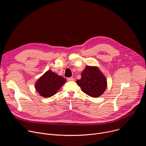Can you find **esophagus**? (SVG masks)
Instances as JSON below:
<instances>
[{
    "instance_id": "1",
    "label": "esophagus",
    "mask_w": 146,
    "mask_h": 146,
    "mask_svg": "<svg viewBox=\"0 0 146 146\" xmlns=\"http://www.w3.org/2000/svg\"><path fill=\"white\" fill-rule=\"evenodd\" d=\"M68 81H73L74 80V78H73V77H69V78H68Z\"/></svg>"
}]
</instances>
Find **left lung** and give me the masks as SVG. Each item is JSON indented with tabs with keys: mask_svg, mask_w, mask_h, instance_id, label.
I'll return each instance as SVG.
<instances>
[{
	"mask_svg": "<svg viewBox=\"0 0 146 146\" xmlns=\"http://www.w3.org/2000/svg\"><path fill=\"white\" fill-rule=\"evenodd\" d=\"M76 82L83 92L93 98L101 96L108 86L105 76L96 66H86L81 73V78Z\"/></svg>",
	"mask_w": 146,
	"mask_h": 146,
	"instance_id": "1",
	"label": "left lung"
}]
</instances>
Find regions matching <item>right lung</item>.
I'll return each instance as SVG.
<instances>
[{"label":"right lung","mask_w":146,"mask_h":146,"mask_svg":"<svg viewBox=\"0 0 146 146\" xmlns=\"http://www.w3.org/2000/svg\"><path fill=\"white\" fill-rule=\"evenodd\" d=\"M66 82L65 78L48 70L37 79L35 87L41 96L49 98L55 95Z\"/></svg>","instance_id":"obj_1"}]
</instances>
